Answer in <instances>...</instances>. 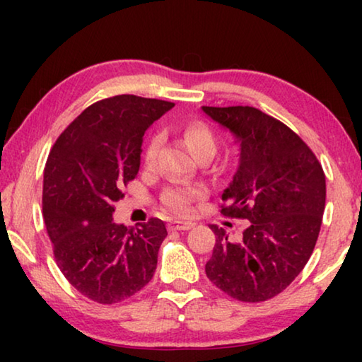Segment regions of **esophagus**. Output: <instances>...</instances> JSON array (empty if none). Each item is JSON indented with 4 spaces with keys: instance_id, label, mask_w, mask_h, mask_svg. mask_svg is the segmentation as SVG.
I'll use <instances>...</instances> for the list:
<instances>
[{
    "instance_id": "esophagus-1",
    "label": "esophagus",
    "mask_w": 362,
    "mask_h": 362,
    "mask_svg": "<svg viewBox=\"0 0 362 362\" xmlns=\"http://www.w3.org/2000/svg\"><path fill=\"white\" fill-rule=\"evenodd\" d=\"M194 223L192 222H179V220H174V222L169 223V230H189Z\"/></svg>"
}]
</instances>
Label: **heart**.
<instances>
[{"mask_svg": "<svg viewBox=\"0 0 362 362\" xmlns=\"http://www.w3.org/2000/svg\"><path fill=\"white\" fill-rule=\"evenodd\" d=\"M183 139H185L187 146L196 158L204 155V153L214 155L217 151V137L206 122H189L188 126H185V129H183ZM159 146H161V136H153L148 140V144H146L144 151V163L146 166H153L156 163ZM203 194V188L173 185L164 189L163 203L169 211L175 214H187L192 209L193 201L201 198Z\"/></svg>", "mask_w": 362, "mask_h": 362, "instance_id": "1", "label": "heart"}]
</instances>
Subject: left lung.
<instances>
[{
  "label": "left lung",
  "mask_w": 362,
  "mask_h": 362,
  "mask_svg": "<svg viewBox=\"0 0 362 362\" xmlns=\"http://www.w3.org/2000/svg\"><path fill=\"white\" fill-rule=\"evenodd\" d=\"M241 144L240 168L222 216L246 218L243 240L211 225L216 246L206 274L231 298L265 302L283 292L310 260L326 206V175L308 145L284 122L254 107H203Z\"/></svg>",
  "instance_id": "left-lung-1"
}]
</instances>
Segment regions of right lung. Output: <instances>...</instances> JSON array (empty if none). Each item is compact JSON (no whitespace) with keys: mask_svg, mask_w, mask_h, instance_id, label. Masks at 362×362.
I'll return each mask as SVG.
<instances>
[{"mask_svg":"<svg viewBox=\"0 0 362 362\" xmlns=\"http://www.w3.org/2000/svg\"><path fill=\"white\" fill-rule=\"evenodd\" d=\"M173 102L122 94L93 103L49 151L42 217L66 281L93 302L119 303L150 283L168 236L156 217L136 228L113 222L122 188L137 177L145 131Z\"/></svg>","mask_w":362,"mask_h":362,"instance_id":"add662e5","label":"right lung"}]
</instances>
